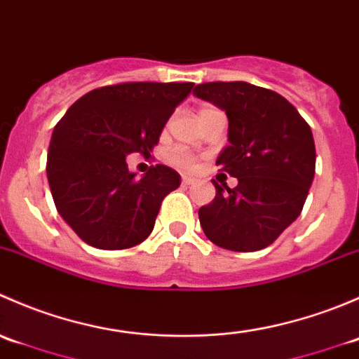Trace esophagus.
Segmentation results:
<instances>
[{
    "label": "esophagus",
    "mask_w": 359,
    "mask_h": 359,
    "mask_svg": "<svg viewBox=\"0 0 359 359\" xmlns=\"http://www.w3.org/2000/svg\"><path fill=\"white\" fill-rule=\"evenodd\" d=\"M194 184V179H191V177H182V186H193Z\"/></svg>",
    "instance_id": "34e87169"
}]
</instances>
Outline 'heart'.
<instances>
[{
    "instance_id": "1",
    "label": "heart",
    "mask_w": 359,
    "mask_h": 359,
    "mask_svg": "<svg viewBox=\"0 0 359 359\" xmlns=\"http://www.w3.org/2000/svg\"><path fill=\"white\" fill-rule=\"evenodd\" d=\"M215 107L212 106H203L200 112H206V111H212ZM168 161L172 163L173 166H177L179 170H184V172H196L200 168V158L196 154L189 153L186 149H173L172 153L168 154Z\"/></svg>"
}]
</instances>
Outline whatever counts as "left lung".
Listing matches in <instances>:
<instances>
[{
	"instance_id": "obj_1",
	"label": "left lung",
	"mask_w": 359,
	"mask_h": 359,
	"mask_svg": "<svg viewBox=\"0 0 359 359\" xmlns=\"http://www.w3.org/2000/svg\"><path fill=\"white\" fill-rule=\"evenodd\" d=\"M193 93L226 111L229 146L217 165L238 179L233 189L212 180L215 198L198 212L203 231L233 252L269 247L300 215L313 184L311 126L280 93L245 81L201 83Z\"/></svg>"
}]
</instances>
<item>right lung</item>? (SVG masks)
<instances>
[{
  "label": "right lung",
  "instance_id": "1",
  "mask_svg": "<svg viewBox=\"0 0 359 359\" xmlns=\"http://www.w3.org/2000/svg\"><path fill=\"white\" fill-rule=\"evenodd\" d=\"M194 83L128 81L100 86L69 107L53 128L46 175L57 212L85 243L123 250L153 231L161 201L180 186L165 165L144 177L126 156L149 154Z\"/></svg>",
  "mask_w": 359,
  "mask_h": 359
}]
</instances>
